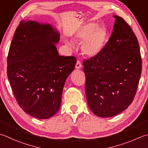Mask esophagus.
Wrapping results in <instances>:
<instances>
[{
    "instance_id": "34e87169",
    "label": "esophagus",
    "mask_w": 148,
    "mask_h": 148,
    "mask_svg": "<svg viewBox=\"0 0 148 148\" xmlns=\"http://www.w3.org/2000/svg\"><path fill=\"white\" fill-rule=\"evenodd\" d=\"M82 67V65L81 64V63L79 61H77L76 62V69H79Z\"/></svg>"
}]
</instances>
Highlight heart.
Masks as SVG:
<instances>
[{"mask_svg": "<svg viewBox=\"0 0 148 148\" xmlns=\"http://www.w3.org/2000/svg\"><path fill=\"white\" fill-rule=\"evenodd\" d=\"M74 39L82 42V51L85 56L93 58L99 55L105 47L107 37L106 29L97 25L94 22H90L81 27L75 33ZM66 44L71 49L74 44L71 41H66Z\"/></svg>", "mask_w": 148, "mask_h": 148, "instance_id": "b5f03b06", "label": "heart"}]
</instances>
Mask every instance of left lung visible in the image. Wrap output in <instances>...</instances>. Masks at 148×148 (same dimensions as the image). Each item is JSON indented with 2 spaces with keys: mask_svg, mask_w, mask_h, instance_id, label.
<instances>
[{
  "mask_svg": "<svg viewBox=\"0 0 148 148\" xmlns=\"http://www.w3.org/2000/svg\"><path fill=\"white\" fill-rule=\"evenodd\" d=\"M101 53L83 62L89 108L101 117L126 110L137 92L142 71L140 47L134 31L121 17Z\"/></svg>",
  "mask_w": 148,
  "mask_h": 148,
  "instance_id": "8db88e82",
  "label": "left lung"
}]
</instances>
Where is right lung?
<instances>
[{
	"mask_svg": "<svg viewBox=\"0 0 148 148\" xmlns=\"http://www.w3.org/2000/svg\"><path fill=\"white\" fill-rule=\"evenodd\" d=\"M60 33L50 24L22 20L14 32L8 56L7 74L23 110L40 119L60 110L63 86L76 59L60 56Z\"/></svg>",
	"mask_w": 148,
	"mask_h": 148,
	"instance_id": "obj_1",
	"label": "right lung"
}]
</instances>
